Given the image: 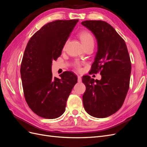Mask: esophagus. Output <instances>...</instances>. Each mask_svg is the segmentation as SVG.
<instances>
[{"label":"esophagus","mask_w":147,"mask_h":147,"mask_svg":"<svg viewBox=\"0 0 147 147\" xmlns=\"http://www.w3.org/2000/svg\"><path fill=\"white\" fill-rule=\"evenodd\" d=\"M78 82L79 83L82 82V77H81V76H80V75H78Z\"/></svg>","instance_id":"1"}]
</instances>
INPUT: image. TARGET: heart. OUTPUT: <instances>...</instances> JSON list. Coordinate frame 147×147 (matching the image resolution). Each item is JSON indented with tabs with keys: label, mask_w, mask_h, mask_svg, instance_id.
<instances>
[{
	"label": "heart",
	"mask_w": 147,
	"mask_h": 147,
	"mask_svg": "<svg viewBox=\"0 0 147 147\" xmlns=\"http://www.w3.org/2000/svg\"><path fill=\"white\" fill-rule=\"evenodd\" d=\"M78 36L84 47L90 46V45L94 46V37H93L92 34L90 32V31L82 30L78 33ZM65 45H64V48H65ZM75 67L78 70L80 69V64L78 62H75Z\"/></svg>",
	"instance_id": "obj_1"
}]
</instances>
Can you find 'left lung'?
<instances>
[{"instance_id":"1","label":"left lung","mask_w":147,"mask_h":147,"mask_svg":"<svg viewBox=\"0 0 147 147\" xmlns=\"http://www.w3.org/2000/svg\"><path fill=\"white\" fill-rule=\"evenodd\" d=\"M82 24L95 35L97 52L90 74L100 72L101 80L83 76L86 91L83 102L86 112L96 118L110 116L121 107L129 88L131 63L123 38L104 21H84Z\"/></svg>"}]
</instances>
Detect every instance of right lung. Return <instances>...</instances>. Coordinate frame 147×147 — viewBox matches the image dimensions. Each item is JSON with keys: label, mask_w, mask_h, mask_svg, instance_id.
<instances>
[{"label": "right lung", "mask_w": 147, "mask_h": 147, "mask_svg": "<svg viewBox=\"0 0 147 147\" xmlns=\"http://www.w3.org/2000/svg\"><path fill=\"white\" fill-rule=\"evenodd\" d=\"M78 20H56L37 31L29 40L20 73L24 95L29 108L42 118L55 119L64 113L77 77L64 72L53 77L51 64L62 50Z\"/></svg>", "instance_id": "add662e5"}]
</instances>
